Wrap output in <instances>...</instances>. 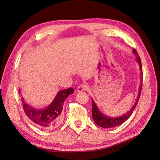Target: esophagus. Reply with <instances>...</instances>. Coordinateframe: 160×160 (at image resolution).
I'll list each match as a JSON object with an SVG mask.
<instances>
[{
    "instance_id": "1",
    "label": "esophagus",
    "mask_w": 160,
    "mask_h": 160,
    "mask_svg": "<svg viewBox=\"0 0 160 160\" xmlns=\"http://www.w3.org/2000/svg\"><path fill=\"white\" fill-rule=\"evenodd\" d=\"M87 89V86L86 84H80V85L78 87L77 89V91L78 92H81V91H85Z\"/></svg>"
}]
</instances>
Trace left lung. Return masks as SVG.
<instances>
[{"label": "left lung", "instance_id": "obj_1", "mask_svg": "<svg viewBox=\"0 0 160 160\" xmlns=\"http://www.w3.org/2000/svg\"><path fill=\"white\" fill-rule=\"evenodd\" d=\"M132 52L135 53V55L136 56L137 60L139 63V65H140V69L141 71V77L142 78V63H141V60L139 56L137 51L135 49H132ZM142 82V79L141 80ZM142 84L141 82V84L140 86V89H139V93L138 96V99L136 100V102L135 103L133 106L132 107L131 110L127 113L122 115L120 117H117V118H111L108 117L107 115H104L98 109V107L96 106V103L94 102V101L92 100V118L94 120V122L96 123L98 126L102 127V128H113L115 127H118V126L122 124V123L128 120V118L131 116L132 112H133L135 107L138 102L139 99H140L141 91H142Z\"/></svg>", "mask_w": 160, "mask_h": 160}]
</instances>
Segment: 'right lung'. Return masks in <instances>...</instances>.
Returning a JSON list of instances; mask_svg holds the SVG:
<instances>
[{"label": "right lung", "instance_id": "obj_1", "mask_svg": "<svg viewBox=\"0 0 160 160\" xmlns=\"http://www.w3.org/2000/svg\"><path fill=\"white\" fill-rule=\"evenodd\" d=\"M18 92H20V90ZM73 92V88H68L67 89L60 91L52 104L44 109L33 108L25 103L23 98H21L24 111L28 118L37 127L40 128H55L61 123L64 100Z\"/></svg>", "mask_w": 160, "mask_h": 160}]
</instances>
